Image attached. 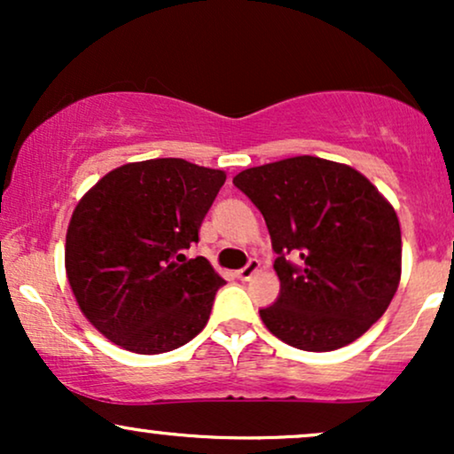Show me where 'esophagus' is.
Segmentation results:
<instances>
[{
    "mask_svg": "<svg viewBox=\"0 0 454 454\" xmlns=\"http://www.w3.org/2000/svg\"><path fill=\"white\" fill-rule=\"evenodd\" d=\"M258 269H260V262H258V260H249V262L245 264L243 269H239V270H237V278H239V279H243V281L252 279L254 275L258 273Z\"/></svg>",
    "mask_w": 454,
    "mask_h": 454,
    "instance_id": "34e87169",
    "label": "esophagus"
}]
</instances>
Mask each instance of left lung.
Listing matches in <instances>:
<instances>
[{
  "mask_svg": "<svg viewBox=\"0 0 454 454\" xmlns=\"http://www.w3.org/2000/svg\"><path fill=\"white\" fill-rule=\"evenodd\" d=\"M232 184L262 213L278 254L279 296L260 309L278 340L331 352L382 317L401 279V228L367 176L296 155L243 170Z\"/></svg>",
  "mask_w": 454,
  "mask_h": 454,
  "instance_id": "left-lung-1",
  "label": "left lung"
}]
</instances>
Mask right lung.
<instances>
[{
  "label": "right lung",
  "mask_w": 454,
  "mask_h": 454,
  "mask_svg": "<svg viewBox=\"0 0 454 454\" xmlns=\"http://www.w3.org/2000/svg\"><path fill=\"white\" fill-rule=\"evenodd\" d=\"M226 173L179 158L132 161L81 198L66 234V275L87 320L137 354L194 340L223 286L209 260H187Z\"/></svg>",
  "instance_id": "1"
}]
</instances>
